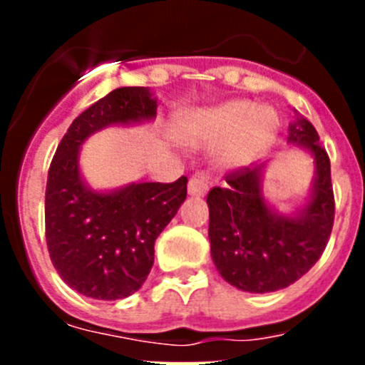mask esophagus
<instances>
[{
    "instance_id": "34e87169",
    "label": "esophagus",
    "mask_w": 365,
    "mask_h": 365,
    "mask_svg": "<svg viewBox=\"0 0 365 365\" xmlns=\"http://www.w3.org/2000/svg\"><path fill=\"white\" fill-rule=\"evenodd\" d=\"M208 193V179L202 173H195L188 182V195L192 197H205Z\"/></svg>"
}]
</instances>
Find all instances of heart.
Here are the masks:
<instances>
[{
	"instance_id": "b5f03b06",
	"label": "heart",
	"mask_w": 365,
	"mask_h": 365,
	"mask_svg": "<svg viewBox=\"0 0 365 365\" xmlns=\"http://www.w3.org/2000/svg\"><path fill=\"white\" fill-rule=\"evenodd\" d=\"M278 130V113L250 100H227L192 109L177 124V135L186 146H215L214 163L222 170H237L259 159Z\"/></svg>"
}]
</instances>
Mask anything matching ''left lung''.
Masks as SVG:
<instances>
[{"instance_id": "8db88e82", "label": "left lung", "mask_w": 365, "mask_h": 365, "mask_svg": "<svg viewBox=\"0 0 365 365\" xmlns=\"http://www.w3.org/2000/svg\"><path fill=\"white\" fill-rule=\"evenodd\" d=\"M289 146L307 153L314 177L305 202L282 212L263 192L269 163L227 177V188H212L210 252L221 278L243 292L265 294L298 282L325 250L334 221L331 163L314 125L294 109Z\"/></svg>"}]
</instances>
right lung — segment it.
Returning <instances> with one entry per match:
<instances>
[{"label":"right lung","mask_w":365,"mask_h":365,"mask_svg":"<svg viewBox=\"0 0 365 365\" xmlns=\"http://www.w3.org/2000/svg\"><path fill=\"white\" fill-rule=\"evenodd\" d=\"M157 106L150 87L113 89L74 118L51 163L47 248L60 278L87 298L111 302L137 292L153 267L155 240L186 199V177L95 190L80 170L87 138L111 125L153 122Z\"/></svg>","instance_id":"obj_1"}]
</instances>
